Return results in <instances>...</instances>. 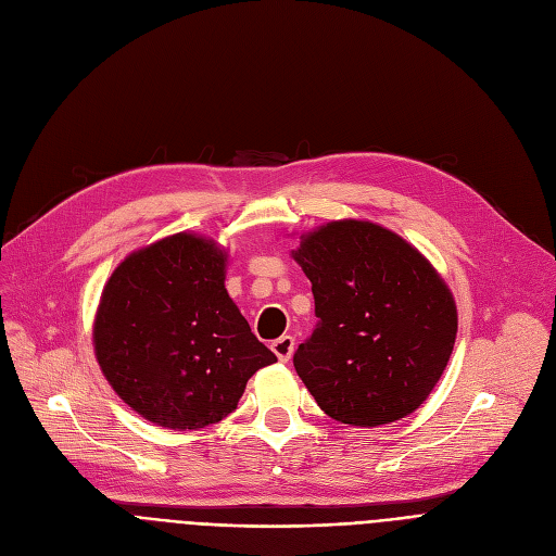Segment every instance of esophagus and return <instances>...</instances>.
Returning a JSON list of instances; mask_svg holds the SVG:
<instances>
[{
	"mask_svg": "<svg viewBox=\"0 0 556 556\" xmlns=\"http://www.w3.org/2000/svg\"><path fill=\"white\" fill-rule=\"evenodd\" d=\"M293 349H295V339L291 334H281L279 339H275V342H273V351H275V355L279 357L281 363L291 361Z\"/></svg>",
	"mask_w": 556,
	"mask_h": 556,
	"instance_id": "obj_1",
	"label": "esophagus"
}]
</instances>
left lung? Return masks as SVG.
Here are the masks:
<instances>
[{"label": "left lung", "mask_w": 556, "mask_h": 556, "mask_svg": "<svg viewBox=\"0 0 556 556\" xmlns=\"http://www.w3.org/2000/svg\"><path fill=\"white\" fill-rule=\"evenodd\" d=\"M293 258L318 318L293 365L316 404L355 427L414 414L457 334L455 300L434 267L392 230L353 219L304 236Z\"/></svg>", "instance_id": "1"}]
</instances>
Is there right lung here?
<instances>
[{"label":"right lung","mask_w":556,"mask_h":556,"mask_svg":"<svg viewBox=\"0 0 556 556\" xmlns=\"http://www.w3.org/2000/svg\"><path fill=\"white\" fill-rule=\"evenodd\" d=\"M226 252L177 232L124 258L94 318L101 371L136 414L201 429L236 410L247 381L277 363L226 293Z\"/></svg>","instance_id":"right-lung-1"}]
</instances>
